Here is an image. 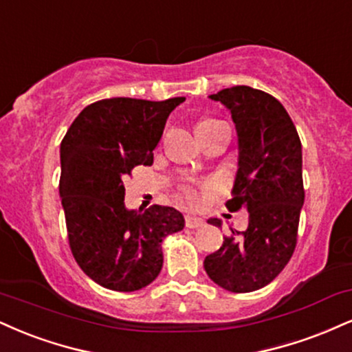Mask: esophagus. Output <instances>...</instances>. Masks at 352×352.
I'll return each mask as SVG.
<instances>
[{
    "label": "esophagus",
    "mask_w": 352,
    "mask_h": 352,
    "mask_svg": "<svg viewBox=\"0 0 352 352\" xmlns=\"http://www.w3.org/2000/svg\"><path fill=\"white\" fill-rule=\"evenodd\" d=\"M185 226L187 228H201L203 226V219L198 218V217H185Z\"/></svg>",
    "instance_id": "1"
}]
</instances>
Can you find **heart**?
Instances as JSON below:
<instances>
[{
    "label": "heart",
    "instance_id": "obj_1",
    "mask_svg": "<svg viewBox=\"0 0 352 352\" xmlns=\"http://www.w3.org/2000/svg\"><path fill=\"white\" fill-rule=\"evenodd\" d=\"M219 124H223V121L214 120V118H205V120L198 121L197 131H205V129L217 128V126H219ZM182 193H184V197L187 198L190 203H197L198 201L197 190H195L193 187H190V185H184V187H182Z\"/></svg>",
    "mask_w": 352,
    "mask_h": 352
}]
</instances>
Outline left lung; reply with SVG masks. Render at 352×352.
I'll return each instance as SVG.
<instances>
[{
    "instance_id": "left-lung-1",
    "label": "left lung",
    "mask_w": 352,
    "mask_h": 352,
    "mask_svg": "<svg viewBox=\"0 0 352 352\" xmlns=\"http://www.w3.org/2000/svg\"><path fill=\"white\" fill-rule=\"evenodd\" d=\"M210 98L230 109L238 131L239 168L226 208L248 210L249 224L226 236L203 265L224 290L248 294L272 282L297 245L305 200L302 142L289 113L269 93L238 85ZM208 223L221 226L218 219Z\"/></svg>"
}]
</instances>
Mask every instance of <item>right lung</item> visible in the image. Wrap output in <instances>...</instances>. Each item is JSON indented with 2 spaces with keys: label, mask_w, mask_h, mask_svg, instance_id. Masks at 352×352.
<instances>
[{
  "label": "right lung",
  "mask_w": 352,
  "mask_h": 352,
  "mask_svg": "<svg viewBox=\"0 0 352 352\" xmlns=\"http://www.w3.org/2000/svg\"><path fill=\"white\" fill-rule=\"evenodd\" d=\"M185 98H109L88 104L60 144L58 193L75 261L91 280L134 292L162 269V239L185 226L180 211L152 205L128 211L124 184L138 165H152L165 121Z\"/></svg>",
  "instance_id": "1"
}]
</instances>
